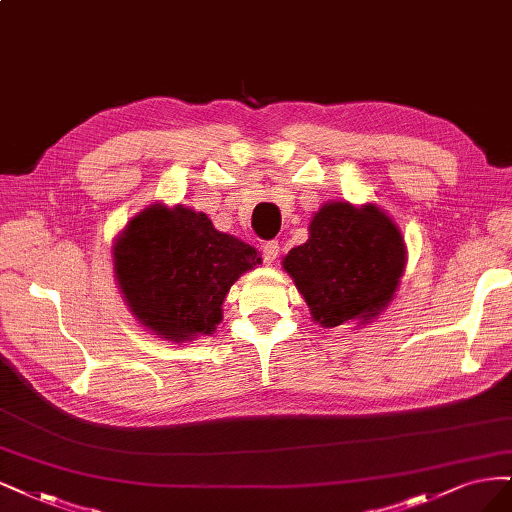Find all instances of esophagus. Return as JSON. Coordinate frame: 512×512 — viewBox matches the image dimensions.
Masks as SVG:
<instances>
[{
    "label": "esophagus",
    "instance_id": "34e87169",
    "mask_svg": "<svg viewBox=\"0 0 512 512\" xmlns=\"http://www.w3.org/2000/svg\"><path fill=\"white\" fill-rule=\"evenodd\" d=\"M278 251H280L278 242H266V244H263V249H261L263 261H266V263H274L276 257H278Z\"/></svg>",
    "mask_w": 512,
    "mask_h": 512
}]
</instances>
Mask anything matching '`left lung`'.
<instances>
[{
    "label": "left lung",
    "mask_w": 512,
    "mask_h": 512,
    "mask_svg": "<svg viewBox=\"0 0 512 512\" xmlns=\"http://www.w3.org/2000/svg\"><path fill=\"white\" fill-rule=\"evenodd\" d=\"M308 240L283 259L285 272L323 327L376 319L406 266L398 225L374 206L329 202L312 217Z\"/></svg>",
    "instance_id": "left-lung-1"
}]
</instances>
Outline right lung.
I'll list each match as a JSON object with an SVG mask.
<instances>
[{
	"mask_svg": "<svg viewBox=\"0 0 512 512\" xmlns=\"http://www.w3.org/2000/svg\"><path fill=\"white\" fill-rule=\"evenodd\" d=\"M112 255L131 315L174 342L210 336L229 287L261 261L251 244L217 232L206 214L163 204L131 219Z\"/></svg>",
	"mask_w": 512,
	"mask_h": 512,
	"instance_id": "1",
	"label": "right lung"
}]
</instances>
